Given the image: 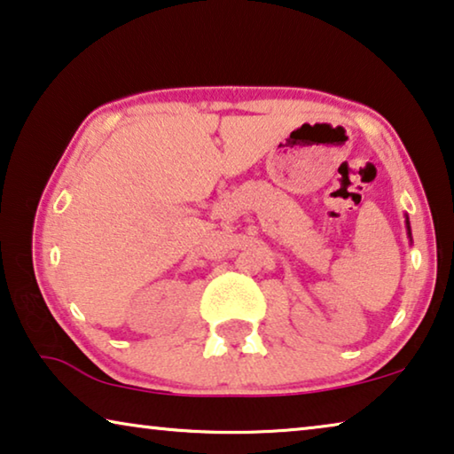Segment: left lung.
Instances as JSON below:
<instances>
[{"label":"left lung","mask_w":454,"mask_h":454,"mask_svg":"<svg viewBox=\"0 0 454 454\" xmlns=\"http://www.w3.org/2000/svg\"><path fill=\"white\" fill-rule=\"evenodd\" d=\"M405 228H408V236L411 239V228H410V220H408V215H405Z\"/></svg>","instance_id":"obj_1"}]
</instances>
